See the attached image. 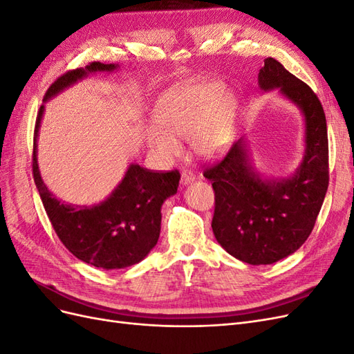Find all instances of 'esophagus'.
Instances as JSON below:
<instances>
[{"mask_svg":"<svg viewBox=\"0 0 354 354\" xmlns=\"http://www.w3.org/2000/svg\"><path fill=\"white\" fill-rule=\"evenodd\" d=\"M195 180V174H194V171H190V169H183L181 171V185H189V183H192V181Z\"/></svg>","mask_w":354,"mask_h":354,"instance_id":"34e87169","label":"esophagus"}]
</instances>
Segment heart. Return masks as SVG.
Segmentation results:
<instances>
[{"label":"heart","instance_id":"obj_1","mask_svg":"<svg viewBox=\"0 0 354 354\" xmlns=\"http://www.w3.org/2000/svg\"><path fill=\"white\" fill-rule=\"evenodd\" d=\"M233 108V97L217 82L181 85L160 100V127L149 130V146L162 160H171L183 149L178 140L190 138L196 155L216 156L232 138Z\"/></svg>","mask_w":354,"mask_h":354}]
</instances>
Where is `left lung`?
Instances as JSON below:
<instances>
[{
	"mask_svg": "<svg viewBox=\"0 0 354 354\" xmlns=\"http://www.w3.org/2000/svg\"><path fill=\"white\" fill-rule=\"evenodd\" d=\"M259 84L279 88L304 113L306 155L297 173L261 180L248 164L243 138L203 169L216 195V239L234 259L254 266L279 261L307 241L329 185L326 118L315 91L272 57L264 60Z\"/></svg>",
	"mask_w": 354,
	"mask_h": 354,
	"instance_id": "left-lung-1",
	"label": "left lung"
}]
</instances>
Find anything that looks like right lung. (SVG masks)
<instances>
[{
	"instance_id": "obj_1",
	"label": "right lung",
	"mask_w": 354,
	"mask_h": 354,
	"mask_svg": "<svg viewBox=\"0 0 354 354\" xmlns=\"http://www.w3.org/2000/svg\"><path fill=\"white\" fill-rule=\"evenodd\" d=\"M112 63L91 62L85 69L68 71L53 82L44 100H48L90 72L113 71ZM44 106H41L32 152V174L42 205L62 243L78 260L104 270L124 269L142 261L158 242L160 207L174 195L180 173L153 171L137 164L130 165L112 195L94 207H75L59 201L42 181L37 162V137Z\"/></svg>"
}]
</instances>
